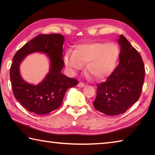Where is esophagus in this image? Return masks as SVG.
<instances>
[{"label":"esophagus","mask_w":155,"mask_h":155,"mask_svg":"<svg viewBox=\"0 0 155 155\" xmlns=\"http://www.w3.org/2000/svg\"><path fill=\"white\" fill-rule=\"evenodd\" d=\"M85 86V83H83L80 82V83H78V87H84Z\"/></svg>","instance_id":"1"}]
</instances>
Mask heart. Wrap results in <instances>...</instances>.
I'll list each match as a JSON object with an SVG mask.
<instances>
[{
	"label": "heart",
	"instance_id": "obj_1",
	"mask_svg": "<svg viewBox=\"0 0 155 155\" xmlns=\"http://www.w3.org/2000/svg\"><path fill=\"white\" fill-rule=\"evenodd\" d=\"M120 57L119 48L114 44L89 42L78 45L74 51H68L64 61L72 70H86L96 79L105 78L114 72Z\"/></svg>",
	"mask_w": 155,
	"mask_h": 155
}]
</instances>
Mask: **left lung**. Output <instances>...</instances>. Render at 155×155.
Wrapping results in <instances>:
<instances>
[{
	"mask_svg": "<svg viewBox=\"0 0 155 155\" xmlns=\"http://www.w3.org/2000/svg\"><path fill=\"white\" fill-rule=\"evenodd\" d=\"M120 63L106 81L97 84L94 107L107 115L123 114L140 98L145 77L140 54L120 35Z\"/></svg>",
	"mask_w": 155,
	"mask_h": 155,
	"instance_id": "obj_1",
	"label": "left lung"
}]
</instances>
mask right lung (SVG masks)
Masks as SVG:
<instances>
[{
	"label": "right lung",
	"instance_id": "obj_1",
	"mask_svg": "<svg viewBox=\"0 0 155 155\" xmlns=\"http://www.w3.org/2000/svg\"><path fill=\"white\" fill-rule=\"evenodd\" d=\"M61 34H40L18 50L13 58L10 68V79L15 99L28 110L38 115L49 114L61 105L66 91L78 84L75 78L61 74L63 44ZM40 51L48 54L51 60L49 74L38 85L28 84L19 74L20 63L27 55Z\"/></svg>",
	"mask_w": 155,
	"mask_h": 155
}]
</instances>
